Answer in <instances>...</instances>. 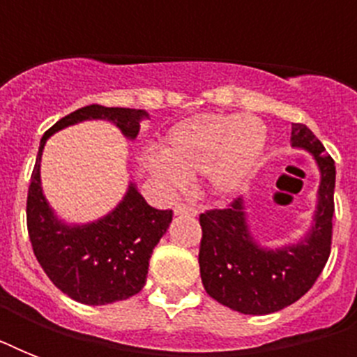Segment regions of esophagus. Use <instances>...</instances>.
I'll list each match as a JSON object with an SVG mask.
<instances>
[{
	"label": "esophagus",
	"instance_id": "1",
	"mask_svg": "<svg viewBox=\"0 0 357 357\" xmlns=\"http://www.w3.org/2000/svg\"><path fill=\"white\" fill-rule=\"evenodd\" d=\"M174 215H190V217H196L198 215V211H196L195 207L190 206H183V204H178V206L174 207Z\"/></svg>",
	"mask_w": 357,
	"mask_h": 357
}]
</instances>
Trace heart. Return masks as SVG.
Wrapping results in <instances>:
<instances>
[{"label": "heart", "instance_id": "1", "mask_svg": "<svg viewBox=\"0 0 357 357\" xmlns=\"http://www.w3.org/2000/svg\"><path fill=\"white\" fill-rule=\"evenodd\" d=\"M266 128L250 114H198L176 123L165 137L162 151H148V170L168 189H181L187 178L206 174L218 196L243 189L259 165Z\"/></svg>", "mask_w": 357, "mask_h": 357}]
</instances>
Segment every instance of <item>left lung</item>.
Wrapping results in <instances>:
<instances>
[{"label": "left lung", "instance_id": "left-lung-1", "mask_svg": "<svg viewBox=\"0 0 357 357\" xmlns=\"http://www.w3.org/2000/svg\"><path fill=\"white\" fill-rule=\"evenodd\" d=\"M291 146L307 151L319 168L317 206L307 231L268 246L254 237L243 196L200 215V276L206 293L244 315H268L302 298L326 265L332 244L335 162L313 131L293 123Z\"/></svg>", "mask_w": 357, "mask_h": 357}]
</instances>
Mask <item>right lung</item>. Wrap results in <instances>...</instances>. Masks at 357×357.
<instances>
[{"label":"right lung","mask_w":357,"mask_h":357,"mask_svg":"<svg viewBox=\"0 0 357 357\" xmlns=\"http://www.w3.org/2000/svg\"><path fill=\"white\" fill-rule=\"evenodd\" d=\"M144 109L86 105L53 123L40 139L27 195V229L36 259L64 294L86 305H105L140 293L157 243L172 222V211L146 204L131 178L122 200L92 222H66L42 189L40 162L47 139L86 120H105L135 140Z\"/></svg>","instance_id":"add662e5"}]
</instances>
